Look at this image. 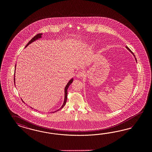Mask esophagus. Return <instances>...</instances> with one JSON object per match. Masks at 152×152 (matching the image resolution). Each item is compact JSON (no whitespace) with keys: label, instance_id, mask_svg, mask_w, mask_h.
Masks as SVG:
<instances>
[{"label":"esophagus","instance_id":"1","mask_svg":"<svg viewBox=\"0 0 152 152\" xmlns=\"http://www.w3.org/2000/svg\"><path fill=\"white\" fill-rule=\"evenodd\" d=\"M83 75H84V73L83 71H79L76 75V77L77 78H81L83 76Z\"/></svg>","mask_w":152,"mask_h":152}]
</instances>
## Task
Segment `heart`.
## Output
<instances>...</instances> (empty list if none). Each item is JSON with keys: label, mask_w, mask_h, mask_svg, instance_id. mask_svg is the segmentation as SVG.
<instances>
[{"label": "heart", "mask_w": 152, "mask_h": 152, "mask_svg": "<svg viewBox=\"0 0 152 152\" xmlns=\"http://www.w3.org/2000/svg\"><path fill=\"white\" fill-rule=\"evenodd\" d=\"M90 48H93V47L92 46H90Z\"/></svg>", "instance_id": "obj_1"}]
</instances>
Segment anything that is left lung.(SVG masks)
<instances>
[{
    "label": "left lung",
    "instance_id": "left-lung-1",
    "mask_svg": "<svg viewBox=\"0 0 152 152\" xmlns=\"http://www.w3.org/2000/svg\"><path fill=\"white\" fill-rule=\"evenodd\" d=\"M126 47V49H127V50H128V51H129V52H130V53H132V54H133V55L134 56V57H135V55H134L133 53V52H132V51H131V50H130L129 49V48H128V47L127 46H126V47ZM135 61H136V62H137V58H135Z\"/></svg>",
    "mask_w": 152,
    "mask_h": 152
}]
</instances>
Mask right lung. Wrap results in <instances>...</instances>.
I'll return each instance as SVG.
<instances>
[{
    "label": "right lung",
    "mask_w": 152,
    "mask_h": 152,
    "mask_svg": "<svg viewBox=\"0 0 152 152\" xmlns=\"http://www.w3.org/2000/svg\"><path fill=\"white\" fill-rule=\"evenodd\" d=\"M42 34H38L37 35H36V36H34V37L28 43L27 45H26V46L25 47V48H26L29 45H30L31 43H32L33 42H34V41H37L38 39H39L40 38H42ZM15 67H16V64H15ZM14 71H15V69H14ZM14 85H15V74H14ZM73 81H74V79L73 78H71L70 80H69V81L68 82V83H67V85H66V86H65V88H64V103H63V104H62V105L61 106V107H60L59 109H58L57 111L60 110H61V109H62L64 107V105H65V104H66V101H67V89H68V88L69 87V85L72 83L73 82ZM22 101H23V100H22ZM23 102L24 103H25L24 101H23ZM32 108V107H31ZM54 111V112H52V113H55L56 111Z\"/></svg>",
    "instance_id": "obj_1"
}]
</instances>
